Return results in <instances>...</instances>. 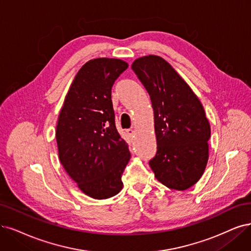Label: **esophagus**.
Wrapping results in <instances>:
<instances>
[{
	"instance_id": "esophagus-1",
	"label": "esophagus",
	"mask_w": 251,
	"mask_h": 251,
	"mask_svg": "<svg viewBox=\"0 0 251 251\" xmlns=\"http://www.w3.org/2000/svg\"><path fill=\"white\" fill-rule=\"evenodd\" d=\"M126 132L128 133V135H130V136H132V135L134 134V130H133V129H127Z\"/></svg>"
}]
</instances>
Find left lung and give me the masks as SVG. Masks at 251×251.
<instances>
[{"instance_id":"8db88e82","label":"left lung","mask_w":251,"mask_h":251,"mask_svg":"<svg viewBox=\"0 0 251 251\" xmlns=\"http://www.w3.org/2000/svg\"><path fill=\"white\" fill-rule=\"evenodd\" d=\"M131 69L149 93L154 109L156 155L149 161L166 187L186 190L206 169L211 128L201 101L171 65L157 55L133 62Z\"/></svg>"}]
</instances>
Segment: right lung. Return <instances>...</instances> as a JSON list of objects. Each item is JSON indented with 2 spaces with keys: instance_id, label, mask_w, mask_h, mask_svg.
<instances>
[{
  "instance_id": "add662e5",
  "label": "right lung",
  "mask_w": 251,
  "mask_h": 251,
  "mask_svg": "<svg viewBox=\"0 0 251 251\" xmlns=\"http://www.w3.org/2000/svg\"><path fill=\"white\" fill-rule=\"evenodd\" d=\"M127 68L118 59L87 62L74 77L59 115L60 161L79 189L96 200L120 192L130 159L128 144L116 128L111 102V88Z\"/></svg>"
}]
</instances>
